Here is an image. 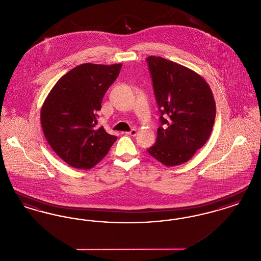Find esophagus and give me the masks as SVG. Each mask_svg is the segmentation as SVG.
Masks as SVG:
<instances>
[{
    "instance_id": "1",
    "label": "esophagus",
    "mask_w": 261,
    "mask_h": 261,
    "mask_svg": "<svg viewBox=\"0 0 261 261\" xmlns=\"http://www.w3.org/2000/svg\"><path fill=\"white\" fill-rule=\"evenodd\" d=\"M126 134H127V135H130V136H136L137 130L136 129H134V128H133V129H131L130 131L126 132Z\"/></svg>"
}]
</instances>
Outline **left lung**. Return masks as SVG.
Here are the masks:
<instances>
[{
  "instance_id": "left-lung-1",
  "label": "left lung",
  "mask_w": 261,
  "mask_h": 261,
  "mask_svg": "<svg viewBox=\"0 0 261 261\" xmlns=\"http://www.w3.org/2000/svg\"><path fill=\"white\" fill-rule=\"evenodd\" d=\"M161 112L155 144L147 149L158 162L176 166L188 162L211 136L216 107L205 80L162 57L147 59Z\"/></svg>"
}]
</instances>
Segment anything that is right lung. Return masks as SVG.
I'll return each mask as SVG.
<instances>
[{
  "instance_id": "add662e5",
  "label": "right lung",
  "mask_w": 261,
  "mask_h": 261,
  "mask_svg": "<svg viewBox=\"0 0 261 261\" xmlns=\"http://www.w3.org/2000/svg\"><path fill=\"white\" fill-rule=\"evenodd\" d=\"M121 63H84L63 75L41 110V125L50 148L70 166L90 169L109 152L117 137L97 127V112Z\"/></svg>"
}]
</instances>
